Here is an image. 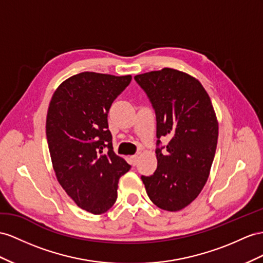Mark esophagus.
Returning a JSON list of instances; mask_svg holds the SVG:
<instances>
[{
    "instance_id": "esophagus-1",
    "label": "esophagus",
    "mask_w": 263,
    "mask_h": 263,
    "mask_svg": "<svg viewBox=\"0 0 263 263\" xmlns=\"http://www.w3.org/2000/svg\"><path fill=\"white\" fill-rule=\"evenodd\" d=\"M130 159H131V161H132V163L136 165L137 163H138V160H139V156L138 154H134V156H131L130 157Z\"/></svg>"
}]
</instances>
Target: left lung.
Masks as SVG:
<instances>
[{
	"label": "left lung",
	"instance_id": "obj_1",
	"mask_svg": "<svg viewBox=\"0 0 263 263\" xmlns=\"http://www.w3.org/2000/svg\"><path fill=\"white\" fill-rule=\"evenodd\" d=\"M157 117L158 166L142 179L147 196L166 211H179L196 199L209 178L219 126L210 97L197 79L174 69L134 77ZM171 139L166 147L159 139Z\"/></svg>",
	"mask_w": 263,
	"mask_h": 263
}]
</instances>
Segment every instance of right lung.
<instances>
[{
  "mask_svg": "<svg viewBox=\"0 0 263 263\" xmlns=\"http://www.w3.org/2000/svg\"><path fill=\"white\" fill-rule=\"evenodd\" d=\"M131 76L82 72L60 84L46 116V139L59 183L93 214L106 212L118 198L119 179L131 165L117 156L107 113Z\"/></svg>",
  "mask_w": 263,
  "mask_h": 263,
  "instance_id": "obj_1",
  "label": "right lung"
}]
</instances>
